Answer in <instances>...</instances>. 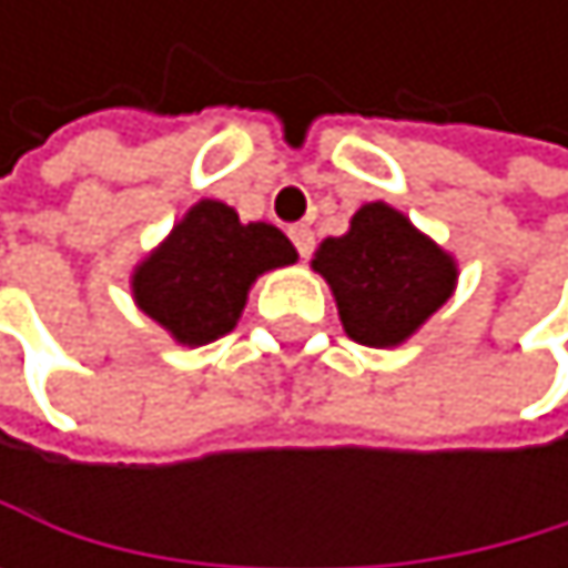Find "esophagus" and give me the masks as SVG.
<instances>
[{
	"mask_svg": "<svg viewBox=\"0 0 568 568\" xmlns=\"http://www.w3.org/2000/svg\"><path fill=\"white\" fill-rule=\"evenodd\" d=\"M290 237H293V245H296V252H300L303 258H310V252H313V245H316V237H313V231H310L306 224H293V227H290Z\"/></svg>",
	"mask_w": 568,
	"mask_h": 568,
	"instance_id": "34e87169",
	"label": "esophagus"
}]
</instances>
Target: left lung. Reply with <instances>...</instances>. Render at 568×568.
<instances>
[{"instance_id": "left-lung-1", "label": "left lung", "mask_w": 568, "mask_h": 568, "mask_svg": "<svg viewBox=\"0 0 568 568\" xmlns=\"http://www.w3.org/2000/svg\"><path fill=\"white\" fill-rule=\"evenodd\" d=\"M313 272L334 293L344 334L364 347H398L453 296L456 258L385 201L364 204L341 237H323Z\"/></svg>"}]
</instances>
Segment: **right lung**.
<instances>
[{
  "label": "right lung",
  "instance_id": "obj_1",
  "mask_svg": "<svg viewBox=\"0 0 568 568\" xmlns=\"http://www.w3.org/2000/svg\"><path fill=\"white\" fill-rule=\"evenodd\" d=\"M300 255L275 224L242 221L221 201H197L132 268V300L183 347L231 334L255 278Z\"/></svg>",
  "mask_w": 568,
  "mask_h": 568
}]
</instances>
